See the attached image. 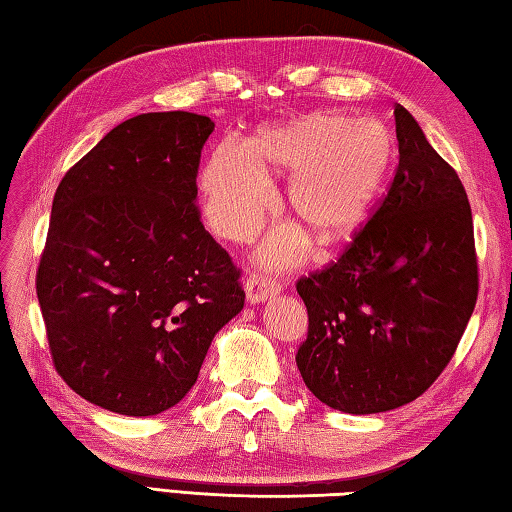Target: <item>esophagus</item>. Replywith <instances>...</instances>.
Masks as SVG:
<instances>
[{
	"mask_svg": "<svg viewBox=\"0 0 512 512\" xmlns=\"http://www.w3.org/2000/svg\"><path fill=\"white\" fill-rule=\"evenodd\" d=\"M278 292H281V283H276V281H272V278L263 276V274L249 276L245 283V294H247L249 303H265L272 296H276Z\"/></svg>",
	"mask_w": 512,
	"mask_h": 512,
	"instance_id": "esophagus-1",
	"label": "esophagus"
}]
</instances>
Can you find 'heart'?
Listing matches in <instances>:
<instances>
[{
	"label": "heart",
	"mask_w": 512,
	"mask_h": 512,
	"mask_svg": "<svg viewBox=\"0 0 512 512\" xmlns=\"http://www.w3.org/2000/svg\"><path fill=\"white\" fill-rule=\"evenodd\" d=\"M394 138L383 122L321 111L260 127L247 144L223 140L200 176L211 227L227 240H249L274 207L269 173L289 176L287 207L321 245L352 238L388 185ZM307 236L294 225L276 229L263 247L269 265L303 258Z\"/></svg>",
	"instance_id": "b5f03b06"
}]
</instances>
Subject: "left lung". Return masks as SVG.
I'll use <instances>...</instances> for the list:
<instances>
[{"instance_id":"8db88e82","label":"left lung","mask_w":512,"mask_h":512,"mask_svg":"<svg viewBox=\"0 0 512 512\" xmlns=\"http://www.w3.org/2000/svg\"><path fill=\"white\" fill-rule=\"evenodd\" d=\"M394 122L399 167L388 196L336 263L296 283L310 318L298 370L318 401L350 414L421 397L477 303L466 189L401 104Z\"/></svg>"}]
</instances>
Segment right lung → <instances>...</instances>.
Wrapping results in <instances>:
<instances>
[{"mask_svg":"<svg viewBox=\"0 0 512 512\" xmlns=\"http://www.w3.org/2000/svg\"><path fill=\"white\" fill-rule=\"evenodd\" d=\"M211 131L198 113L136 115L55 191L37 301L55 370L104 410L151 417L176 406L245 305L240 269L196 205Z\"/></svg>","mask_w":512,"mask_h":512,"instance_id":"right-lung-1","label":"right lung"}]
</instances>
